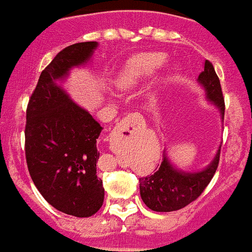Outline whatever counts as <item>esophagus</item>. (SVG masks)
Returning a JSON list of instances; mask_svg holds the SVG:
<instances>
[{
	"mask_svg": "<svg viewBox=\"0 0 252 252\" xmlns=\"http://www.w3.org/2000/svg\"><path fill=\"white\" fill-rule=\"evenodd\" d=\"M145 126V122L140 114H129L124 118L120 126L116 128V136H124V132L128 133V136H134L140 129Z\"/></svg>",
	"mask_w": 252,
	"mask_h": 252,
	"instance_id": "esophagus-1",
	"label": "esophagus"
}]
</instances>
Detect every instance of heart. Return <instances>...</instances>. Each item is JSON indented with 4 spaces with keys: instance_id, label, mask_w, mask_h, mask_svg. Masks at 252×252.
I'll use <instances>...</instances> for the list:
<instances>
[{
    "instance_id": "b5f03b06",
    "label": "heart",
    "mask_w": 252,
    "mask_h": 252,
    "mask_svg": "<svg viewBox=\"0 0 252 252\" xmlns=\"http://www.w3.org/2000/svg\"><path fill=\"white\" fill-rule=\"evenodd\" d=\"M167 59V54L161 52L142 53L133 57L126 63L119 76L116 77V87L122 91H126L136 85L142 79L154 76L164 66ZM173 71H176V67H173Z\"/></svg>"
}]
</instances>
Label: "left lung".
<instances>
[{
	"instance_id": "left-lung-1",
	"label": "left lung",
	"mask_w": 252,
	"mask_h": 252,
	"mask_svg": "<svg viewBox=\"0 0 252 252\" xmlns=\"http://www.w3.org/2000/svg\"><path fill=\"white\" fill-rule=\"evenodd\" d=\"M198 83L204 88L206 98L219 108L221 120H224L225 103L221 85L211 62H204V69L198 76ZM219 159L220 146L215 158L203 171L184 172L173 167L164 150L158 171L154 175L140 179L141 198L153 211L171 212L181 210L203 193L218 169Z\"/></svg>"
}]
</instances>
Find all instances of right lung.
<instances>
[{
  "label": "right lung",
  "instance_id": "add662e5",
  "mask_svg": "<svg viewBox=\"0 0 252 252\" xmlns=\"http://www.w3.org/2000/svg\"><path fill=\"white\" fill-rule=\"evenodd\" d=\"M98 42L69 45L41 72L27 106L26 159L31 179L58 211L89 218L102 207L105 189L97 177L102 126L76 105L57 80L92 58Z\"/></svg>",
  "mask_w": 252,
  "mask_h": 252
}]
</instances>
